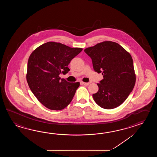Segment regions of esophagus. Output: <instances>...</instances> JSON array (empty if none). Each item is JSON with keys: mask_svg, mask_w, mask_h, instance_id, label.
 <instances>
[{"mask_svg": "<svg viewBox=\"0 0 157 157\" xmlns=\"http://www.w3.org/2000/svg\"><path fill=\"white\" fill-rule=\"evenodd\" d=\"M81 83H82V84H83L84 85H85V86H88L89 84L91 83V82H82Z\"/></svg>", "mask_w": 157, "mask_h": 157, "instance_id": "obj_1", "label": "esophagus"}]
</instances>
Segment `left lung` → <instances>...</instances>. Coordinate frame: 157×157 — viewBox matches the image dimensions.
<instances>
[{
    "instance_id": "8db88e82",
    "label": "left lung",
    "mask_w": 157,
    "mask_h": 157,
    "mask_svg": "<svg viewBox=\"0 0 157 157\" xmlns=\"http://www.w3.org/2000/svg\"><path fill=\"white\" fill-rule=\"evenodd\" d=\"M84 52L91 58L94 71L103 76L97 83L99 90L93 94L94 100L104 109L120 106L133 90L136 81L130 54L120 44L110 41L97 44Z\"/></svg>"
}]
</instances>
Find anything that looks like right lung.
<instances>
[{
    "label": "right lung",
    "instance_id": "add662e5",
    "mask_svg": "<svg viewBox=\"0 0 157 157\" xmlns=\"http://www.w3.org/2000/svg\"><path fill=\"white\" fill-rule=\"evenodd\" d=\"M82 50L48 42L30 55L26 79L30 90L41 103L51 110L63 109L72 100L80 82H69L59 75L68 73L71 60Z\"/></svg>",
    "mask_w": 157,
    "mask_h": 157
}]
</instances>
